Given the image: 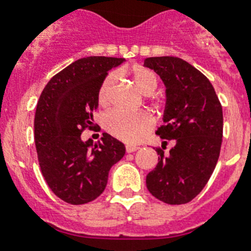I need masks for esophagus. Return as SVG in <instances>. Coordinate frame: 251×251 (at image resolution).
Listing matches in <instances>:
<instances>
[{
	"label": "esophagus",
	"mask_w": 251,
	"mask_h": 251,
	"mask_svg": "<svg viewBox=\"0 0 251 251\" xmlns=\"http://www.w3.org/2000/svg\"><path fill=\"white\" fill-rule=\"evenodd\" d=\"M138 149H139V147H137V146H126V152H135Z\"/></svg>",
	"instance_id": "1"
}]
</instances>
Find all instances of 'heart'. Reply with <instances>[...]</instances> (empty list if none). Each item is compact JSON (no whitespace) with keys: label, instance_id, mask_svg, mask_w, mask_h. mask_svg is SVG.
Segmentation results:
<instances>
[{"label":"heart","instance_id":"heart-1","mask_svg":"<svg viewBox=\"0 0 251 251\" xmlns=\"http://www.w3.org/2000/svg\"><path fill=\"white\" fill-rule=\"evenodd\" d=\"M133 79L145 95H152L159 86L156 73L146 68H137L133 72ZM117 80L116 73H109L102 79L98 91V101L100 105H108L110 94ZM104 127L113 137L126 143H137L153 127L152 116L147 112L130 113L121 109H114L104 117Z\"/></svg>","mask_w":251,"mask_h":251}]
</instances>
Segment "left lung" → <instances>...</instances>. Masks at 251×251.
<instances>
[{"label": "left lung", "mask_w": 251, "mask_h": 251, "mask_svg": "<svg viewBox=\"0 0 251 251\" xmlns=\"http://www.w3.org/2000/svg\"><path fill=\"white\" fill-rule=\"evenodd\" d=\"M145 66L167 87L165 125L156 134L167 141L156 147L159 163L146 177L151 194L168 204H185L208 182L220 155L223 108L206 75L178 57H150ZM168 140L175 143L164 155Z\"/></svg>", "instance_id": "8db88e82"}]
</instances>
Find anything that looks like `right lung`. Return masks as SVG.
<instances>
[{
  "label": "right lung",
  "mask_w": 251,
  "mask_h": 251,
  "mask_svg": "<svg viewBox=\"0 0 251 251\" xmlns=\"http://www.w3.org/2000/svg\"><path fill=\"white\" fill-rule=\"evenodd\" d=\"M125 58L86 57L61 70L45 86L35 113V146L49 189L70 204L92 202L108 182L112 165L125 155V146L109 134L100 141H82L94 126L102 79Z\"/></svg>",
  "instance_id": "right-lung-1"
}]
</instances>
